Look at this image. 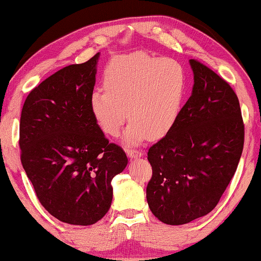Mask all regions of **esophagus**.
<instances>
[{
  "label": "esophagus",
  "instance_id": "34e87169",
  "mask_svg": "<svg viewBox=\"0 0 261 261\" xmlns=\"http://www.w3.org/2000/svg\"><path fill=\"white\" fill-rule=\"evenodd\" d=\"M126 154L128 155V158H130V159H138V158L142 156L141 150L132 149V148H126Z\"/></svg>",
  "mask_w": 261,
  "mask_h": 261
}]
</instances>
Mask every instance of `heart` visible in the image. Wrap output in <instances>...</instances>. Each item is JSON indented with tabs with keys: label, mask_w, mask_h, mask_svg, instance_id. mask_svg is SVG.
Returning <instances> with one entry per match:
<instances>
[{
	"label": "heart",
	"mask_w": 261,
	"mask_h": 261,
	"mask_svg": "<svg viewBox=\"0 0 261 261\" xmlns=\"http://www.w3.org/2000/svg\"><path fill=\"white\" fill-rule=\"evenodd\" d=\"M105 90L90 94L89 107L101 130L116 137L128 118L124 142L159 139L176 122L187 90V73L172 58L132 53L113 59L103 73ZM127 112H125V109Z\"/></svg>",
	"instance_id": "b5f03b06"
}]
</instances>
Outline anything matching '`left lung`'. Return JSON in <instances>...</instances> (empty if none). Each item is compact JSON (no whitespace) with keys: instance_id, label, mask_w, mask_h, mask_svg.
I'll return each instance as SVG.
<instances>
[{"instance_id":"1","label":"left lung","mask_w":261,"mask_h":261,"mask_svg":"<svg viewBox=\"0 0 261 261\" xmlns=\"http://www.w3.org/2000/svg\"><path fill=\"white\" fill-rule=\"evenodd\" d=\"M194 85L174 126L148 150L153 169L146 198L167 225L208 214L237 171L244 122L237 94L212 69L190 60Z\"/></svg>"}]
</instances>
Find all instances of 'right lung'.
I'll return each instance as SVG.
<instances>
[{
    "mask_svg": "<svg viewBox=\"0 0 261 261\" xmlns=\"http://www.w3.org/2000/svg\"><path fill=\"white\" fill-rule=\"evenodd\" d=\"M100 53L62 68L35 87L20 121L21 161L40 202L53 217L88 226L105 217L112 180L128 159L109 143L89 107Z\"/></svg>",
    "mask_w": 261,
    "mask_h": 261,
    "instance_id": "1",
    "label": "right lung"
}]
</instances>
